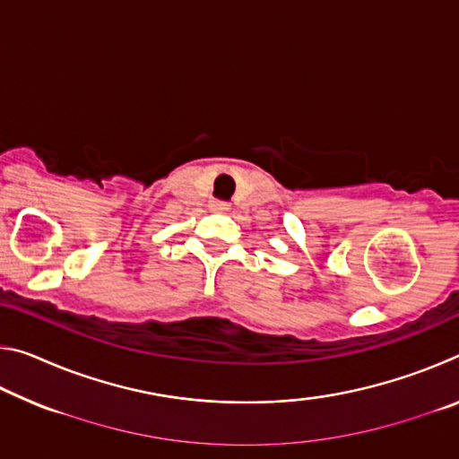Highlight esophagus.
<instances>
[{"label":"esophagus","instance_id":"1","mask_svg":"<svg viewBox=\"0 0 459 459\" xmlns=\"http://www.w3.org/2000/svg\"><path fill=\"white\" fill-rule=\"evenodd\" d=\"M211 211H214V212H224V211H229V204H227V202L212 200V202H211Z\"/></svg>","mask_w":459,"mask_h":459}]
</instances>
